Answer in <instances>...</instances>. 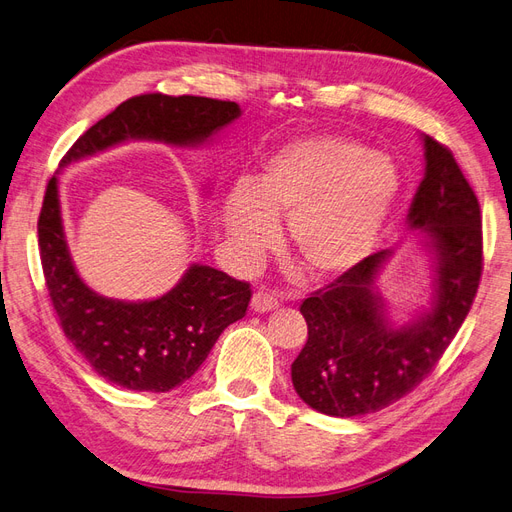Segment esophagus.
Here are the masks:
<instances>
[{"label":"esophagus","mask_w":512,"mask_h":512,"mask_svg":"<svg viewBox=\"0 0 512 512\" xmlns=\"http://www.w3.org/2000/svg\"><path fill=\"white\" fill-rule=\"evenodd\" d=\"M251 308H253L255 312H270V310L278 308L276 295L270 293V291H257V293L253 295V300H251Z\"/></svg>","instance_id":"esophagus-1"}]
</instances>
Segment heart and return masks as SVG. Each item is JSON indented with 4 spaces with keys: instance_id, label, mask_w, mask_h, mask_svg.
<instances>
[{
    "instance_id": "heart-1",
    "label": "heart",
    "mask_w": 512,
    "mask_h": 512,
    "mask_svg": "<svg viewBox=\"0 0 512 512\" xmlns=\"http://www.w3.org/2000/svg\"><path fill=\"white\" fill-rule=\"evenodd\" d=\"M400 191V176L383 153L342 136H304L274 151L255 183L225 195L221 221L236 255L253 266L289 217V246L317 280L357 268L381 236Z\"/></svg>"
}]
</instances>
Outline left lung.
Masks as SVG:
<instances>
[{"label": "left lung", "mask_w": 512, "mask_h": 512, "mask_svg": "<svg viewBox=\"0 0 512 512\" xmlns=\"http://www.w3.org/2000/svg\"><path fill=\"white\" fill-rule=\"evenodd\" d=\"M425 176L408 210L436 257L432 308L393 329L374 280L389 251L374 253L306 298L308 340L291 364L300 398L323 415L359 417L419 387L459 332L483 274L481 206L447 146L423 136Z\"/></svg>", "instance_id": "left-lung-1"}]
</instances>
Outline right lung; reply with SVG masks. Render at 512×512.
Returning a JSON list of instances; mask_svg holds the SVG:
<instances>
[{
    "label": "right lung",
    "mask_w": 512,
    "mask_h": 512,
    "mask_svg": "<svg viewBox=\"0 0 512 512\" xmlns=\"http://www.w3.org/2000/svg\"><path fill=\"white\" fill-rule=\"evenodd\" d=\"M240 117L236 102L195 95L129 97L82 134L63 166L125 140L195 146ZM48 295L74 349L106 381L131 391L166 393L204 364L221 332L246 315L251 285L195 263L180 283L151 302L104 298L82 283L63 236L57 176L48 180L38 219Z\"/></svg>",
    "instance_id": "1"
}]
</instances>
